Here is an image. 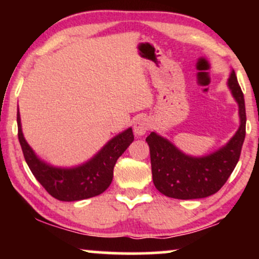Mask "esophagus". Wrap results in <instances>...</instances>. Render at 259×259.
<instances>
[{"mask_svg":"<svg viewBox=\"0 0 259 259\" xmlns=\"http://www.w3.org/2000/svg\"><path fill=\"white\" fill-rule=\"evenodd\" d=\"M151 127V121L148 120V118L146 117H140L136 119L135 123H134V133L136 135L142 136L145 135Z\"/></svg>","mask_w":259,"mask_h":259,"instance_id":"obj_1","label":"esophagus"}]
</instances>
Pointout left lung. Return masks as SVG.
Instances as JSON below:
<instances>
[{"instance_id":"left-lung-1","label":"left lung","mask_w":259,"mask_h":259,"mask_svg":"<svg viewBox=\"0 0 259 259\" xmlns=\"http://www.w3.org/2000/svg\"><path fill=\"white\" fill-rule=\"evenodd\" d=\"M239 103V130L228 142L209 156L195 158L180 152L168 140L151 133L146 138L150 146L152 179L160 194L178 200H194L214 195L227 183L239 162L246 135L245 99L235 72L228 81Z\"/></svg>"}]
</instances>
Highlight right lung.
Instances as JSON below:
<instances>
[{
    "instance_id": "right-lung-1",
    "label": "right lung",
    "mask_w": 259,
    "mask_h": 259,
    "mask_svg": "<svg viewBox=\"0 0 259 259\" xmlns=\"http://www.w3.org/2000/svg\"><path fill=\"white\" fill-rule=\"evenodd\" d=\"M18 139L26 164L32 175L52 197L72 202L94 197L106 191L113 179L115 162L134 140L132 127L112 139L102 150L85 164L73 169L53 168L41 162L26 144L22 133L19 112L17 113Z\"/></svg>"
}]
</instances>
